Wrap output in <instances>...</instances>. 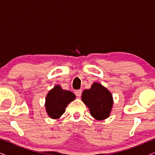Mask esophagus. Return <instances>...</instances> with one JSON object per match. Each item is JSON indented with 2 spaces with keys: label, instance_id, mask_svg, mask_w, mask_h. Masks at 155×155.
Here are the masks:
<instances>
[{
  "label": "esophagus",
  "instance_id": "1",
  "mask_svg": "<svg viewBox=\"0 0 155 155\" xmlns=\"http://www.w3.org/2000/svg\"><path fill=\"white\" fill-rule=\"evenodd\" d=\"M75 94L77 97H80L82 94V90H75Z\"/></svg>",
  "mask_w": 155,
  "mask_h": 155
}]
</instances>
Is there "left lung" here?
Returning <instances> with one entry per match:
<instances>
[{"label":"left lung","instance_id":"8db88e82","mask_svg":"<svg viewBox=\"0 0 155 155\" xmlns=\"http://www.w3.org/2000/svg\"><path fill=\"white\" fill-rule=\"evenodd\" d=\"M81 98L95 119L101 120L109 117L114 101L111 93L105 87L94 82L90 89L83 91Z\"/></svg>","mask_w":155,"mask_h":155}]
</instances>
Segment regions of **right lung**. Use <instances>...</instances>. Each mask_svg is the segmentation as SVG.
Segmentation results:
<instances>
[{
	"instance_id": "right-lung-1",
	"label": "right lung",
	"mask_w": 155,
	"mask_h": 155,
	"mask_svg": "<svg viewBox=\"0 0 155 155\" xmlns=\"http://www.w3.org/2000/svg\"><path fill=\"white\" fill-rule=\"evenodd\" d=\"M75 99V95L71 91L56 85L46 97L45 107L48 115L53 119H58L65 112L68 104Z\"/></svg>"
}]
</instances>
